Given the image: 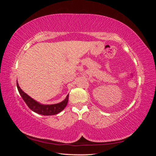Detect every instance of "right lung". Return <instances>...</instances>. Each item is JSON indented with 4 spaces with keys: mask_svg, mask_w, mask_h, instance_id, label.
Wrapping results in <instances>:
<instances>
[{
    "mask_svg": "<svg viewBox=\"0 0 156 156\" xmlns=\"http://www.w3.org/2000/svg\"><path fill=\"white\" fill-rule=\"evenodd\" d=\"M17 87L21 96L26 103L27 106L29 107L32 111L37 113V114L45 116L55 115L62 111L68 104L69 94H68L65 100H63L62 101H61L60 103L53 105H43L35 101L34 99H32L29 95H27L26 93L23 92L20 87V86H19L17 81Z\"/></svg>",
    "mask_w": 156,
    "mask_h": 156,
    "instance_id": "right-lung-1",
    "label": "right lung"
}]
</instances>
